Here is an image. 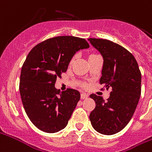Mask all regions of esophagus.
<instances>
[{
  "label": "esophagus",
  "instance_id": "34e87169",
  "mask_svg": "<svg viewBox=\"0 0 152 152\" xmlns=\"http://www.w3.org/2000/svg\"><path fill=\"white\" fill-rule=\"evenodd\" d=\"M88 97V94H86V93H84V92H83V93H81L80 98H81V99H87Z\"/></svg>",
  "mask_w": 152,
  "mask_h": 152
}]
</instances>
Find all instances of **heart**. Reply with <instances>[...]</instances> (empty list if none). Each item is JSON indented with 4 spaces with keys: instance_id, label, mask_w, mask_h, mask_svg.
Instances as JSON below:
<instances>
[{
    "instance_id": "b5f03b06",
    "label": "heart",
    "mask_w": 152,
    "mask_h": 152,
    "mask_svg": "<svg viewBox=\"0 0 152 152\" xmlns=\"http://www.w3.org/2000/svg\"><path fill=\"white\" fill-rule=\"evenodd\" d=\"M96 56V54H91V55L89 56V57H88V58L92 57V56ZM75 59H76V56H73V57L72 58V60H71V63H72V62H73V61H75Z\"/></svg>"
}]
</instances>
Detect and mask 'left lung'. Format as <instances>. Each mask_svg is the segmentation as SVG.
<instances>
[{
	"label": "left lung",
	"mask_w": 152,
	"mask_h": 152,
	"mask_svg": "<svg viewBox=\"0 0 152 152\" xmlns=\"http://www.w3.org/2000/svg\"><path fill=\"white\" fill-rule=\"evenodd\" d=\"M104 59L99 84L112 89L109 98L90 95L96 107L89 119L95 130L103 135H114L129 123L141 95V72L134 56L111 40L89 38Z\"/></svg>",
	"instance_id": "1"
}]
</instances>
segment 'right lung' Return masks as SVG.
Here are the masks:
<instances>
[{"label":"right lung","mask_w":152,"mask_h":152,"mask_svg":"<svg viewBox=\"0 0 152 152\" xmlns=\"http://www.w3.org/2000/svg\"><path fill=\"white\" fill-rule=\"evenodd\" d=\"M88 48L84 39L61 36L38 44L28 54L20 72V94L28 117L38 129L55 133L67 126L80 94L72 88L61 92L55 83L75 53Z\"/></svg>","instance_id":"obj_1"}]
</instances>
